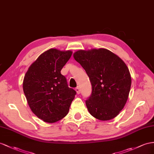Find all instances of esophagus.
<instances>
[{"label":"esophagus","mask_w":154,"mask_h":154,"mask_svg":"<svg viewBox=\"0 0 154 154\" xmlns=\"http://www.w3.org/2000/svg\"><path fill=\"white\" fill-rule=\"evenodd\" d=\"M75 90H76L77 94H79L81 93V90H80V88L79 87V86H77V87L75 88Z\"/></svg>","instance_id":"1"}]
</instances>
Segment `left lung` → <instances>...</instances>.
<instances>
[{
  "mask_svg": "<svg viewBox=\"0 0 154 154\" xmlns=\"http://www.w3.org/2000/svg\"><path fill=\"white\" fill-rule=\"evenodd\" d=\"M73 57L85 69L92 85L86 100L90 115L106 121L115 118L127 102L131 78L125 62L106 49L79 50Z\"/></svg>",
  "mask_w": 154,
  "mask_h": 154,
  "instance_id": "8db88e82",
  "label": "left lung"
}]
</instances>
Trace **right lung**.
I'll list each match as a JSON object with an SVG mask.
<instances>
[{
  "mask_svg": "<svg viewBox=\"0 0 154 154\" xmlns=\"http://www.w3.org/2000/svg\"><path fill=\"white\" fill-rule=\"evenodd\" d=\"M72 54L69 50L46 51L30 65L23 79V92L31 111L47 123L68 115L76 94L60 73Z\"/></svg>",
  "mask_w": 154,
  "mask_h": 154,
  "instance_id": "add662e5",
  "label": "right lung"
}]
</instances>
